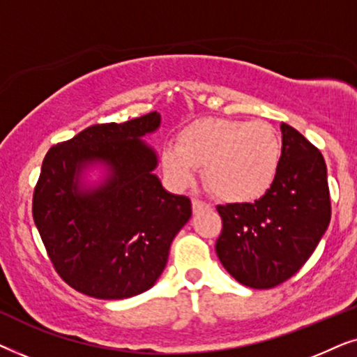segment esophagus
Segmentation results:
<instances>
[{
    "instance_id": "34e87169",
    "label": "esophagus",
    "mask_w": 357,
    "mask_h": 357,
    "mask_svg": "<svg viewBox=\"0 0 357 357\" xmlns=\"http://www.w3.org/2000/svg\"><path fill=\"white\" fill-rule=\"evenodd\" d=\"M192 203H193V211L195 213H199V211H202V209L209 208L208 203H204V202H202V199H198V198H193Z\"/></svg>"
}]
</instances>
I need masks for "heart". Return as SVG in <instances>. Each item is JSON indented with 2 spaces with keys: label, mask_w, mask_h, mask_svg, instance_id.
<instances>
[{
  "label": "heart",
  "mask_w": 357,
  "mask_h": 357,
  "mask_svg": "<svg viewBox=\"0 0 357 357\" xmlns=\"http://www.w3.org/2000/svg\"><path fill=\"white\" fill-rule=\"evenodd\" d=\"M282 144L263 120L199 119L178 133L177 144L160 151L174 188H187L204 167L208 187L229 203H252L270 192L280 174Z\"/></svg>",
  "instance_id": "b5f03b06"
}]
</instances>
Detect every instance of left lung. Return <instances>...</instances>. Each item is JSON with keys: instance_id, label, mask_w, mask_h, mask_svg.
Masks as SVG:
<instances>
[{"instance_id": "left-lung-1", "label": "left lung", "mask_w": 357, "mask_h": 357, "mask_svg": "<svg viewBox=\"0 0 357 357\" xmlns=\"http://www.w3.org/2000/svg\"><path fill=\"white\" fill-rule=\"evenodd\" d=\"M282 160L275 185L255 203L218 206L219 261L234 280L270 289L301 270L328 229L331 208L324 155L281 123Z\"/></svg>"}]
</instances>
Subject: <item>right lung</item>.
Returning a JSON list of instances; mask_svg holds the SVG:
<instances>
[{"instance_id": "1", "label": "right lung", "mask_w": 357, "mask_h": 357, "mask_svg": "<svg viewBox=\"0 0 357 357\" xmlns=\"http://www.w3.org/2000/svg\"><path fill=\"white\" fill-rule=\"evenodd\" d=\"M159 126L158 112L94 125L43 159L33 222L58 275L82 294L110 301L151 289L192 218V202L154 174L159 158L144 138Z\"/></svg>"}]
</instances>
